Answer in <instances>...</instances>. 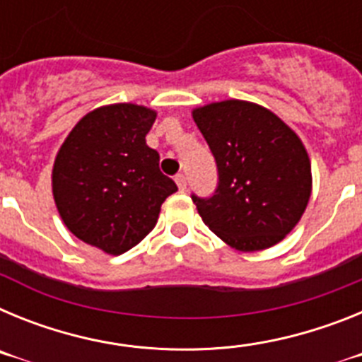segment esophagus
<instances>
[{"instance_id":"1","label":"esophagus","mask_w":362,"mask_h":362,"mask_svg":"<svg viewBox=\"0 0 362 362\" xmlns=\"http://www.w3.org/2000/svg\"><path fill=\"white\" fill-rule=\"evenodd\" d=\"M175 183H177V188L181 192L187 190V177H185L183 174H177L175 175Z\"/></svg>"}]
</instances>
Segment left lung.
Wrapping results in <instances>:
<instances>
[{
  "label": "left lung",
  "mask_w": 362,
  "mask_h": 362,
  "mask_svg": "<svg viewBox=\"0 0 362 362\" xmlns=\"http://www.w3.org/2000/svg\"><path fill=\"white\" fill-rule=\"evenodd\" d=\"M219 172L212 197L192 196L201 219L239 252L267 250L299 223L312 194L300 137L268 108L225 99L192 110Z\"/></svg>",
  "instance_id": "left-lung-1"
}]
</instances>
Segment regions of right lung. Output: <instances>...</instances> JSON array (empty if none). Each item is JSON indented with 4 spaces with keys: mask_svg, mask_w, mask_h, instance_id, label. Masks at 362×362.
<instances>
[{
    "mask_svg": "<svg viewBox=\"0 0 362 362\" xmlns=\"http://www.w3.org/2000/svg\"><path fill=\"white\" fill-rule=\"evenodd\" d=\"M158 112L143 105L94 108L76 123L52 166V196L66 228L86 245L119 255L152 232L161 204L177 192L146 145Z\"/></svg>",
    "mask_w": 362,
    "mask_h": 362,
    "instance_id": "right-lung-1",
    "label": "right lung"
}]
</instances>
